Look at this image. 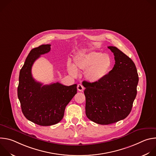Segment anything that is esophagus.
Returning <instances> with one entry per match:
<instances>
[{
    "mask_svg": "<svg viewBox=\"0 0 156 156\" xmlns=\"http://www.w3.org/2000/svg\"><path fill=\"white\" fill-rule=\"evenodd\" d=\"M77 89H78V90L79 91H83L84 90V87H83V86L82 84H78Z\"/></svg>",
    "mask_w": 156,
    "mask_h": 156,
    "instance_id": "34e87169",
    "label": "esophagus"
}]
</instances>
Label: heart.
Instances as JSON below:
<instances>
[{"label": "heart", "instance_id": "heart-1", "mask_svg": "<svg viewBox=\"0 0 156 156\" xmlns=\"http://www.w3.org/2000/svg\"><path fill=\"white\" fill-rule=\"evenodd\" d=\"M75 66L67 64V70L73 76H76L78 71H85L86 79L96 83L102 81L110 73L113 66V60L110 55L101 52H91L81 55L74 59Z\"/></svg>", "mask_w": 156, "mask_h": 156}]
</instances>
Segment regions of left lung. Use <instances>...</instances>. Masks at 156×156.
<instances>
[{
	"instance_id": "1",
	"label": "left lung",
	"mask_w": 156,
	"mask_h": 156,
	"mask_svg": "<svg viewBox=\"0 0 156 156\" xmlns=\"http://www.w3.org/2000/svg\"><path fill=\"white\" fill-rule=\"evenodd\" d=\"M115 63L102 81H84L86 115L100 125H108L125 119L130 113L137 94L139 81L135 64L116 47L108 46Z\"/></svg>"
}]
</instances>
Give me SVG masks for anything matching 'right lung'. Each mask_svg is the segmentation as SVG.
<instances>
[{"mask_svg":"<svg viewBox=\"0 0 156 156\" xmlns=\"http://www.w3.org/2000/svg\"><path fill=\"white\" fill-rule=\"evenodd\" d=\"M50 51V44H43L30 51L20 70L17 90L23 115L41 126H50L61 121L66 105L77 93L76 84L68 86L57 82L42 85L33 78L34 62Z\"/></svg>","mask_w":156,"mask_h":156,"instance_id":"right-lung-1","label":"right lung"}]
</instances>
